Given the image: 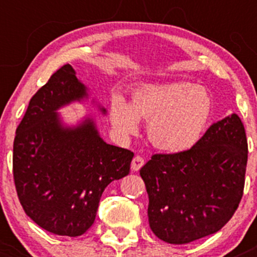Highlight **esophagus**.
Here are the masks:
<instances>
[{
  "label": "esophagus",
  "mask_w": 257,
  "mask_h": 257,
  "mask_svg": "<svg viewBox=\"0 0 257 257\" xmlns=\"http://www.w3.org/2000/svg\"><path fill=\"white\" fill-rule=\"evenodd\" d=\"M144 165V159L141 157V155H136L132 160V170L133 172H138L142 167Z\"/></svg>",
  "instance_id": "1"
}]
</instances>
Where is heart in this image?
Wrapping results in <instances>:
<instances>
[{"instance_id":"b5f03b06","label":"heart","mask_w":257,"mask_h":257,"mask_svg":"<svg viewBox=\"0 0 257 257\" xmlns=\"http://www.w3.org/2000/svg\"><path fill=\"white\" fill-rule=\"evenodd\" d=\"M212 99L203 87L175 82L145 85L132 94L131 103L115 95L110 123L123 136L136 134L139 120H148V138L170 154L193 149L200 142L212 114Z\"/></svg>"}]
</instances>
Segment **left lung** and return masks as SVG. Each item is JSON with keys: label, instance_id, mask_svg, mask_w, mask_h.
I'll return each mask as SVG.
<instances>
[{"label": "left lung", "instance_id": "obj_1", "mask_svg": "<svg viewBox=\"0 0 257 257\" xmlns=\"http://www.w3.org/2000/svg\"><path fill=\"white\" fill-rule=\"evenodd\" d=\"M246 164L245 128L235 113L212 123L193 149L153 155L141 177L155 236L181 245L219 231L242 198Z\"/></svg>", "mask_w": 257, "mask_h": 257}]
</instances>
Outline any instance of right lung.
Segmentation results:
<instances>
[{
  "mask_svg": "<svg viewBox=\"0 0 257 257\" xmlns=\"http://www.w3.org/2000/svg\"><path fill=\"white\" fill-rule=\"evenodd\" d=\"M88 98L87 85L66 64L30 100L14 142L21 205L38 226L62 236H79L92 226L104 189L129 174L134 157L131 150L105 143L93 116L64 123L58 110Z\"/></svg>",
  "mask_w": 257,
  "mask_h": 257,
  "instance_id": "1",
  "label": "right lung"
}]
</instances>
